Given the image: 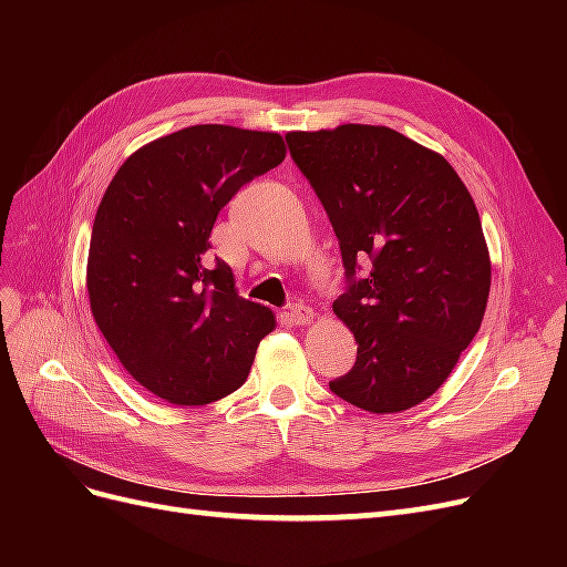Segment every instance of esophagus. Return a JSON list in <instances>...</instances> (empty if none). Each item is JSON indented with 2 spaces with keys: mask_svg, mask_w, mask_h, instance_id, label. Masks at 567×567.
Returning a JSON list of instances; mask_svg holds the SVG:
<instances>
[{
  "mask_svg": "<svg viewBox=\"0 0 567 567\" xmlns=\"http://www.w3.org/2000/svg\"><path fill=\"white\" fill-rule=\"evenodd\" d=\"M288 319L293 321V323H298V326H305V323H310L315 319V310H312L310 305L293 302V305L288 307Z\"/></svg>",
  "mask_w": 567,
  "mask_h": 567,
  "instance_id": "esophagus-1",
  "label": "esophagus"
}]
</instances>
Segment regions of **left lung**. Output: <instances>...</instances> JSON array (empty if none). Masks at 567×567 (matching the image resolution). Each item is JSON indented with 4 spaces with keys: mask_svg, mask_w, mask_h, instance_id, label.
<instances>
[{
    "mask_svg": "<svg viewBox=\"0 0 567 567\" xmlns=\"http://www.w3.org/2000/svg\"><path fill=\"white\" fill-rule=\"evenodd\" d=\"M340 244L348 290L333 312L357 340L329 388L394 414L447 381L485 317L492 265L466 184L440 153L381 125L288 132Z\"/></svg>",
    "mask_w": 567,
    "mask_h": 567,
    "instance_id": "8db88e82",
    "label": "left lung"
}]
</instances>
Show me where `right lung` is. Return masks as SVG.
I'll use <instances>...</instances> for the list:
<instances>
[{
  "mask_svg": "<svg viewBox=\"0 0 567 567\" xmlns=\"http://www.w3.org/2000/svg\"><path fill=\"white\" fill-rule=\"evenodd\" d=\"M284 158L277 132L184 127L132 153L99 203L87 257L94 321L132 379L169 404L241 388L277 326L205 252L219 210Z\"/></svg>",
  "mask_w": 567,
  "mask_h": 567,
  "instance_id": "add662e5",
  "label": "right lung"
}]
</instances>
